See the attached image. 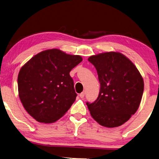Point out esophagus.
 Returning a JSON list of instances; mask_svg holds the SVG:
<instances>
[{
	"label": "esophagus",
	"instance_id": "esophagus-1",
	"mask_svg": "<svg viewBox=\"0 0 159 159\" xmlns=\"http://www.w3.org/2000/svg\"><path fill=\"white\" fill-rule=\"evenodd\" d=\"M84 96H85V92H82V93H80V97H81V98H84Z\"/></svg>",
	"mask_w": 159,
	"mask_h": 159
}]
</instances>
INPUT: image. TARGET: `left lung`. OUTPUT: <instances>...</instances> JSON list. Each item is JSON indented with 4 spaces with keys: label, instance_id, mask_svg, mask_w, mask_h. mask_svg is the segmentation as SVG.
Here are the masks:
<instances>
[{
    "label": "left lung",
    "instance_id": "8db88e82",
    "mask_svg": "<svg viewBox=\"0 0 159 159\" xmlns=\"http://www.w3.org/2000/svg\"><path fill=\"white\" fill-rule=\"evenodd\" d=\"M88 60L96 68L100 83L99 96L87 102L92 116L100 125L117 127L136 113L143 92V80L130 60L121 53L92 55Z\"/></svg>",
    "mask_w": 159,
    "mask_h": 159
}]
</instances>
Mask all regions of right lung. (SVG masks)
<instances>
[{
  "mask_svg": "<svg viewBox=\"0 0 159 159\" xmlns=\"http://www.w3.org/2000/svg\"><path fill=\"white\" fill-rule=\"evenodd\" d=\"M82 61L81 56L52 49L38 53L21 67L19 97L36 121L53 123L71 107L77 93L70 72Z\"/></svg>",
  "mask_w": 159,
  "mask_h": 159,
  "instance_id": "obj_1",
  "label": "right lung"
}]
</instances>
